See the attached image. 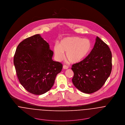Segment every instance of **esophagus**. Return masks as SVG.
Returning a JSON list of instances; mask_svg holds the SVG:
<instances>
[{"label":"esophagus","instance_id":"esophagus-1","mask_svg":"<svg viewBox=\"0 0 125 125\" xmlns=\"http://www.w3.org/2000/svg\"><path fill=\"white\" fill-rule=\"evenodd\" d=\"M63 68L64 69H67L68 68V66H67L66 65H64L63 66Z\"/></svg>","mask_w":125,"mask_h":125}]
</instances>
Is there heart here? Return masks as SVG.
<instances>
[{
  "mask_svg": "<svg viewBox=\"0 0 125 125\" xmlns=\"http://www.w3.org/2000/svg\"><path fill=\"white\" fill-rule=\"evenodd\" d=\"M91 47V42L88 39L72 36L63 39L59 46L56 45L54 46L53 51L58 61L63 59L64 53H66V59L70 63H76L87 55Z\"/></svg>",
  "mask_w": 125,
  "mask_h": 125,
  "instance_id": "heart-1",
  "label": "heart"
}]
</instances>
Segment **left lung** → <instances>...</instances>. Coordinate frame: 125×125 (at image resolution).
Returning a JSON list of instances; mask_svg holds the SVG:
<instances>
[{"instance_id":"1","label":"left lung","mask_w":125,"mask_h":125,"mask_svg":"<svg viewBox=\"0 0 125 125\" xmlns=\"http://www.w3.org/2000/svg\"><path fill=\"white\" fill-rule=\"evenodd\" d=\"M72 67L74 86L85 94L95 92L102 87L111 72L112 54L109 46L97 36L90 53Z\"/></svg>"}]
</instances>
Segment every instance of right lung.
<instances>
[{
    "instance_id": "1",
    "label": "right lung",
    "mask_w": 125,
    "mask_h": 125,
    "mask_svg": "<svg viewBox=\"0 0 125 125\" xmlns=\"http://www.w3.org/2000/svg\"><path fill=\"white\" fill-rule=\"evenodd\" d=\"M53 52L40 34L27 38L18 45L14 64L18 80L30 93L41 95L53 86L62 64L52 60Z\"/></svg>"
}]
</instances>
